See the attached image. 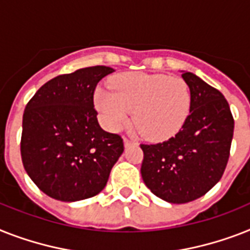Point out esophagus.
<instances>
[{
	"label": "esophagus",
	"instance_id": "34e87169",
	"mask_svg": "<svg viewBox=\"0 0 250 250\" xmlns=\"http://www.w3.org/2000/svg\"><path fill=\"white\" fill-rule=\"evenodd\" d=\"M123 143H125V146L127 147V146L132 145V144H133V141H131V140H128V139H125L123 140Z\"/></svg>",
	"mask_w": 250,
	"mask_h": 250
}]
</instances>
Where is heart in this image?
Returning <instances> with one entry per match:
<instances>
[{"mask_svg": "<svg viewBox=\"0 0 250 250\" xmlns=\"http://www.w3.org/2000/svg\"><path fill=\"white\" fill-rule=\"evenodd\" d=\"M109 88H97L95 106L109 131H119L132 121L150 141L171 139L185 125L191 106L188 83L180 77L145 73H122L111 78Z\"/></svg>", "mask_w": 250, "mask_h": 250, "instance_id": "b5f03b06", "label": "heart"}]
</instances>
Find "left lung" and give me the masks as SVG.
<instances>
[{
    "instance_id": "8db88e82",
    "label": "left lung",
    "mask_w": 250,
    "mask_h": 250,
    "mask_svg": "<svg viewBox=\"0 0 250 250\" xmlns=\"http://www.w3.org/2000/svg\"><path fill=\"white\" fill-rule=\"evenodd\" d=\"M191 93L188 117L177 135L141 145V176L154 195L182 204L200 198L220 181L230 155L234 118L225 96L194 73L182 72Z\"/></svg>"
}]
</instances>
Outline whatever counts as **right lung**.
<instances>
[{
  "instance_id": "obj_1",
  "label": "right lung",
  "mask_w": 250,
  "mask_h": 250,
  "mask_svg": "<svg viewBox=\"0 0 250 250\" xmlns=\"http://www.w3.org/2000/svg\"><path fill=\"white\" fill-rule=\"evenodd\" d=\"M114 72L110 66L78 69L44 83L26 104L21 160L41 191L62 202L97 195L123 153L121 136L97 122L93 92Z\"/></svg>"
}]
</instances>
